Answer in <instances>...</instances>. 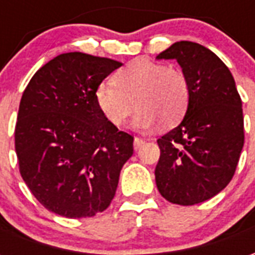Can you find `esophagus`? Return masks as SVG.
Instances as JSON below:
<instances>
[{
    "label": "esophagus",
    "instance_id": "1",
    "mask_svg": "<svg viewBox=\"0 0 255 255\" xmlns=\"http://www.w3.org/2000/svg\"><path fill=\"white\" fill-rule=\"evenodd\" d=\"M144 143V139L143 138H139V136H136V138L133 139V149L138 150L142 144Z\"/></svg>",
    "mask_w": 255,
    "mask_h": 255
}]
</instances>
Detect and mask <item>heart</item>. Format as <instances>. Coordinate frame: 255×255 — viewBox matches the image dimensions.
Here are the masks:
<instances>
[{"instance_id": "obj_1", "label": "heart", "mask_w": 255, "mask_h": 255, "mask_svg": "<svg viewBox=\"0 0 255 255\" xmlns=\"http://www.w3.org/2000/svg\"><path fill=\"white\" fill-rule=\"evenodd\" d=\"M95 104L115 126H122L135 111L131 127L149 131L160 122L173 126L182 120L190 102L187 76L177 68L136 58L113 75V82H102L94 91Z\"/></svg>"}]
</instances>
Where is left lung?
<instances>
[{
  "instance_id": "obj_1",
  "label": "left lung",
  "mask_w": 255,
  "mask_h": 255,
  "mask_svg": "<svg viewBox=\"0 0 255 255\" xmlns=\"http://www.w3.org/2000/svg\"><path fill=\"white\" fill-rule=\"evenodd\" d=\"M176 60L190 83L182 123L161 136L155 184L166 201L195 205L224 190L245 143L241 95L228 67L199 43L180 41L157 56Z\"/></svg>"
}]
</instances>
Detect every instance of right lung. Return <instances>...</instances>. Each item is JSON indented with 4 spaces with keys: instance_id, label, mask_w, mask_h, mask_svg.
Listing matches in <instances>:
<instances>
[{
    "instance_id": "1",
    "label": "right lung",
    "mask_w": 255,
    "mask_h": 255,
    "mask_svg": "<svg viewBox=\"0 0 255 255\" xmlns=\"http://www.w3.org/2000/svg\"><path fill=\"white\" fill-rule=\"evenodd\" d=\"M120 67L111 58L64 53L39 68L25 87L14 150L27 187L53 213L93 217L116 194L133 136L104 116L94 91Z\"/></svg>"
}]
</instances>
